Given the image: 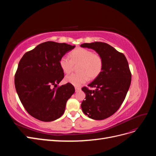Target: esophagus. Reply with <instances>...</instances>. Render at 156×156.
Listing matches in <instances>:
<instances>
[{
    "instance_id": "obj_1",
    "label": "esophagus",
    "mask_w": 156,
    "mask_h": 156,
    "mask_svg": "<svg viewBox=\"0 0 156 156\" xmlns=\"http://www.w3.org/2000/svg\"><path fill=\"white\" fill-rule=\"evenodd\" d=\"M75 92H78L79 90H81V88H80V87H75Z\"/></svg>"
}]
</instances>
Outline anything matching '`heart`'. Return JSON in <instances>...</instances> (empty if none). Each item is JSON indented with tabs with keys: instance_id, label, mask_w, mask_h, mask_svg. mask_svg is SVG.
Masks as SVG:
<instances>
[{
	"instance_id": "obj_1",
	"label": "heart",
	"mask_w": 156,
	"mask_h": 156,
	"mask_svg": "<svg viewBox=\"0 0 156 156\" xmlns=\"http://www.w3.org/2000/svg\"><path fill=\"white\" fill-rule=\"evenodd\" d=\"M70 58L63 56L59 60V64L63 72L70 73L74 65H78L77 73H73L66 77L65 81L75 87H80L85 83L88 78L94 79L101 73L103 68L102 56L98 53L85 48H77L69 55Z\"/></svg>"
}]
</instances>
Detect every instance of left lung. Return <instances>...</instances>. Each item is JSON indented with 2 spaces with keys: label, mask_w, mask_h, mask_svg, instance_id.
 Wrapping results in <instances>:
<instances>
[{
  "label": "left lung",
  "mask_w": 156,
  "mask_h": 156,
  "mask_svg": "<svg viewBox=\"0 0 156 156\" xmlns=\"http://www.w3.org/2000/svg\"><path fill=\"white\" fill-rule=\"evenodd\" d=\"M82 48H90L100 55L103 60L101 73L88 84L92 90L84 87L86 94L81 103L83 112L94 120H103L119 110L131 81V73L124 55L104 42L83 44Z\"/></svg>",
  "instance_id": "1"
}]
</instances>
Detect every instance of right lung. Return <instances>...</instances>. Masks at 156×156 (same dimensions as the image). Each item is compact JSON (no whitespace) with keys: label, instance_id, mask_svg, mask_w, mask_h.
<instances>
[{"label":"right lung","instance_id":"add662e5","mask_svg":"<svg viewBox=\"0 0 156 156\" xmlns=\"http://www.w3.org/2000/svg\"><path fill=\"white\" fill-rule=\"evenodd\" d=\"M75 47L46 41L27 52L19 62L15 74L16 91L25 110L35 119L51 122L64 114L75 88L70 83L58 86L64 77L59 60Z\"/></svg>","mask_w":156,"mask_h":156}]
</instances>
